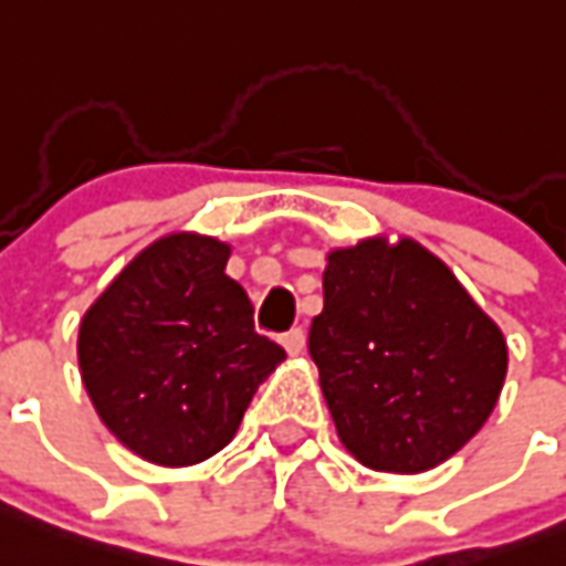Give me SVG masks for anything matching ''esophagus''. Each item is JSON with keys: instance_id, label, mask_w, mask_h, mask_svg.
<instances>
[{"instance_id": "34e87169", "label": "esophagus", "mask_w": 566, "mask_h": 566, "mask_svg": "<svg viewBox=\"0 0 566 566\" xmlns=\"http://www.w3.org/2000/svg\"><path fill=\"white\" fill-rule=\"evenodd\" d=\"M280 343H283V348H286L292 357H297V354L304 352V345H306L304 327H292L289 333H283V336H280Z\"/></svg>"}]
</instances>
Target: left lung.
Listing matches in <instances>:
<instances>
[{"label":"left lung","mask_w":566,"mask_h":566,"mask_svg":"<svg viewBox=\"0 0 566 566\" xmlns=\"http://www.w3.org/2000/svg\"><path fill=\"white\" fill-rule=\"evenodd\" d=\"M310 327L336 433L378 472L433 470L488 422L507 371L496 322L413 239L327 253Z\"/></svg>","instance_id":"obj_1"}]
</instances>
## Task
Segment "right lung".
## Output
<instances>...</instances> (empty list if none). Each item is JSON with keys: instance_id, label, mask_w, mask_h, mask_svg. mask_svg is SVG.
<instances>
[{"instance_id": "1", "label": "right lung", "mask_w": 566, "mask_h": 566, "mask_svg": "<svg viewBox=\"0 0 566 566\" xmlns=\"http://www.w3.org/2000/svg\"><path fill=\"white\" fill-rule=\"evenodd\" d=\"M230 244L170 233L144 248L78 327V369L105 428L138 458L191 467L233 440L286 352L253 331Z\"/></svg>"}]
</instances>
